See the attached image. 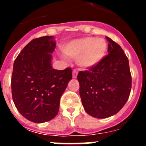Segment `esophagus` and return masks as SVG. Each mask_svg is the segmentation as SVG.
Segmentation results:
<instances>
[{"instance_id": "34e87169", "label": "esophagus", "mask_w": 146, "mask_h": 146, "mask_svg": "<svg viewBox=\"0 0 146 146\" xmlns=\"http://www.w3.org/2000/svg\"><path fill=\"white\" fill-rule=\"evenodd\" d=\"M77 71L76 70V69H74L73 70V72H72V77H73V78H77Z\"/></svg>"}]
</instances>
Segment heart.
Wrapping results in <instances>:
<instances>
[{"instance_id": "heart-1", "label": "heart", "mask_w": 146, "mask_h": 146, "mask_svg": "<svg viewBox=\"0 0 146 146\" xmlns=\"http://www.w3.org/2000/svg\"><path fill=\"white\" fill-rule=\"evenodd\" d=\"M108 44L103 38L85 37L72 40L64 45L63 52L67 57L77 59L82 68H89L98 64L107 52Z\"/></svg>"}]
</instances>
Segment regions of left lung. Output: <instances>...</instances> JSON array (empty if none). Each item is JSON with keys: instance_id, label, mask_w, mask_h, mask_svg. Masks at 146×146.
Returning a JSON list of instances; mask_svg holds the SVG:
<instances>
[{"instance_id": "1", "label": "left lung", "mask_w": 146, "mask_h": 146, "mask_svg": "<svg viewBox=\"0 0 146 146\" xmlns=\"http://www.w3.org/2000/svg\"><path fill=\"white\" fill-rule=\"evenodd\" d=\"M109 42L108 55L88 70L80 72V96L88 114L105 118L116 114L124 106L131 88L128 58L120 45Z\"/></svg>"}]
</instances>
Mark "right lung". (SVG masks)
Instances as JSON below:
<instances>
[{
    "instance_id": "1",
    "label": "right lung",
    "mask_w": 146,
    "mask_h": 146,
    "mask_svg": "<svg viewBox=\"0 0 146 146\" xmlns=\"http://www.w3.org/2000/svg\"><path fill=\"white\" fill-rule=\"evenodd\" d=\"M52 36L34 38L14 62L11 74L13 102L20 114L34 123L52 120L59 110L60 99L72 78V70L52 68L55 48Z\"/></svg>"
}]
</instances>
